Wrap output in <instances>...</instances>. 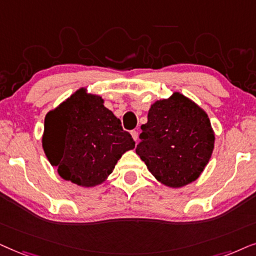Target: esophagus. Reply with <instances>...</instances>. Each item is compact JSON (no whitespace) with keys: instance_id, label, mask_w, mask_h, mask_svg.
<instances>
[{"instance_id":"1","label":"esophagus","mask_w":256,"mask_h":256,"mask_svg":"<svg viewBox=\"0 0 256 256\" xmlns=\"http://www.w3.org/2000/svg\"><path fill=\"white\" fill-rule=\"evenodd\" d=\"M131 134H132V138H134V140L137 142L138 140V132L134 130L131 132Z\"/></svg>"}]
</instances>
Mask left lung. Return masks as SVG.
<instances>
[{
  "label": "left lung",
  "mask_w": 256,
  "mask_h": 256,
  "mask_svg": "<svg viewBox=\"0 0 256 256\" xmlns=\"http://www.w3.org/2000/svg\"><path fill=\"white\" fill-rule=\"evenodd\" d=\"M136 152L152 176L178 188L199 178L214 148V132L202 108L174 92L151 105Z\"/></svg>",
  "instance_id": "left-lung-1"
}]
</instances>
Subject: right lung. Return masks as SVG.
<instances>
[{"label": "right lung", "mask_w": 256, "mask_h": 256, "mask_svg": "<svg viewBox=\"0 0 256 256\" xmlns=\"http://www.w3.org/2000/svg\"><path fill=\"white\" fill-rule=\"evenodd\" d=\"M136 142L97 94L82 88L44 120L42 146L64 180L83 187L100 185Z\"/></svg>", "instance_id": "1"}]
</instances>
